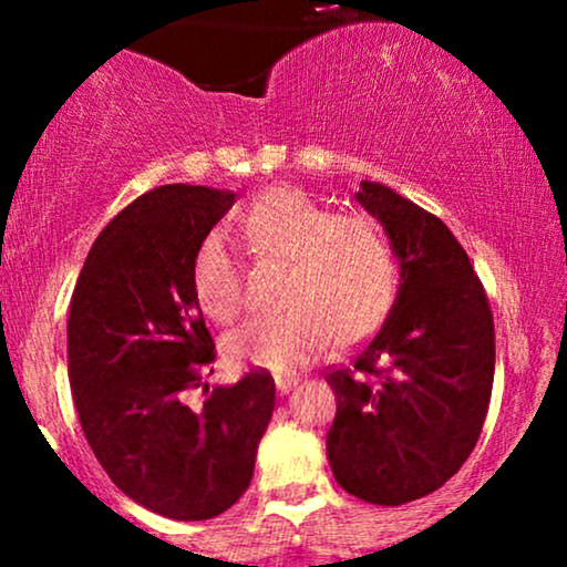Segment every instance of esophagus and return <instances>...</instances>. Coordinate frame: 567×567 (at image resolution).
Returning <instances> with one entry per match:
<instances>
[{"instance_id": "1", "label": "esophagus", "mask_w": 567, "mask_h": 567, "mask_svg": "<svg viewBox=\"0 0 567 567\" xmlns=\"http://www.w3.org/2000/svg\"><path fill=\"white\" fill-rule=\"evenodd\" d=\"M296 383H298L296 375H275V386H277L279 394H288L290 389L296 386Z\"/></svg>"}]
</instances>
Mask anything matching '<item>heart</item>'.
Listing matches in <instances>:
<instances>
[{
  "label": "heart",
  "mask_w": 567,
  "mask_h": 567,
  "mask_svg": "<svg viewBox=\"0 0 567 567\" xmlns=\"http://www.w3.org/2000/svg\"><path fill=\"white\" fill-rule=\"evenodd\" d=\"M252 256L285 264L279 309L264 311L226 336L234 365L285 373L330 347L365 338L389 315L396 292V258L375 220L330 213L296 188H269L239 218ZM192 290L210 320L229 322L243 306L237 261L210 234L194 252Z\"/></svg>",
  "instance_id": "1"
}]
</instances>
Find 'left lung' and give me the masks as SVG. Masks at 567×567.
Listing matches in <instances>:
<instances>
[{"label":"left lung","instance_id":"8db88e82","mask_svg":"<svg viewBox=\"0 0 567 567\" xmlns=\"http://www.w3.org/2000/svg\"><path fill=\"white\" fill-rule=\"evenodd\" d=\"M357 202L386 231L400 288L379 333L324 375L338 400L328 461L351 496L400 506L445 485L477 445L496 333L470 256L437 216L375 181Z\"/></svg>","mask_w":567,"mask_h":567}]
</instances>
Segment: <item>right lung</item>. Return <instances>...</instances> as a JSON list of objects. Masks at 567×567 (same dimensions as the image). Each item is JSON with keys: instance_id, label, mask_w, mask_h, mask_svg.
I'll use <instances>...</instances> for the list:
<instances>
[{"instance_id": "obj_1", "label": "right lung", "mask_w": 567, "mask_h": 567, "mask_svg": "<svg viewBox=\"0 0 567 567\" xmlns=\"http://www.w3.org/2000/svg\"><path fill=\"white\" fill-rule=\"evenodd\" d=\"M234 192L167 184L130 202L97 234L69 311V381L95 458L135 504L171 519H210L247 491L275 379L202 381L216 343L192 290L202 239ZM202 388L199 406L187 394Z\"/></svg>"}]
</instances>
